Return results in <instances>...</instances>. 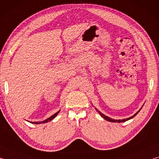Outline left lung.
<instances>
[{"label": "left lung", "mask_w": 159, "mask_h": 159, "mask_svg": "<svg viewBox=\"0 0 159 159\" xmlns=\"http://www.w3.org/2000/svg\"><path fill=\"white\" fill-rule=\"evenodd\" d=\"M95 109L97 110V111H98V112L99 113V114L101 115V116H102V118H104V119L107 120H108V121H110V122H114V123H116V122H117V123H121V122H125V121H126V120H130V119H131V118H133V117L135 116L138 114L139 111H140V109H139V111H138V112H137L135 114H134V115L133 116H131V117H130V118H125V119H122V120H116V119H113V118H109V117H108V116H105V115H104V114H102V113H101V112L99 111H98V110L96 108H95Z\"/></svg>", "instance_id": "obj_1"}]
</instances>
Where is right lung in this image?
<instances>
[{
    "mask_svg": "<svg viewBox=\"0 0 159 159\" xmlns=\"http://www.w3.org/2000/svg\"><path fill=\"white\" fill-rule=\"evenodd\" d=\"M60 111H57V113H55V114H53L52 116H50V117H49L48 118H47L46 120H43V121H41V122H30V123H34V124H41V123H45L49 122V121H50V120H52V119H54V118H55L56 116H57V115L59 114V112H60Z\"/></svg>",
    "mask_w": 159,
    "mask_h": 159,
    "instance_id": "add662e5",
    "label": "right lung"
}]
</instances>
